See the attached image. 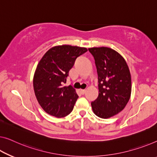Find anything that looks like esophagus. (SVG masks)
Returning <instances> with one entry per match:
<instances>
[{
  "label": "esophagus",
  "instance_id": "obj_1",
  "mask_svg": "<svg viewBox=\"0 0 157 157\" xmlns=\"http://www.w3.org/2000/svg\"><path fill=\"white\" fill-rule=\"evenodd\" d=\"M80 92L82 94H85L86 92V90H80Z\"/></svg>",
  "mask_w": 157,
  "mask_h": 157
}]
</instances>
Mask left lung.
<instances>
[{
    "label": "left lung",
    "mask_w": 157,
    "mask_h": 157,
    "mask_svg": "<svg viewBox=\"0 0 157 157\" xmlns=\"http://www.w3.org/2000/svg\"><path fill=\"white\" fill-rule=\"evenodd\" d=\"M95 60L99 96L91 103L95 115L109 118L120 113L129 101L132 85L129 67L120 53L108 47L89 48Z\"/></svg>",
    "instance_id": "obj_1"
}]
</instances>
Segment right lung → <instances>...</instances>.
I'll use <instances>...</instances> for the list:
<instances>
[{
    "label": "right lung",
    "mask_w": 157,
    "mask_h": 157,
    "mask_svg": "<svg viewBox=\"0 0 157 157\" xmlns=\"http://www.w3.org/2000/svg\"><path fill=\"white\" fill-rule=\"evenodd\" d=\"M87 51L71 45L53 46L41 58L33 78L37 101L48 114L63 118L71 113L78 98L72 86H64L76 58Z\"/></svg>",
    "instance_id": "obj_1"
}]
</instances>
